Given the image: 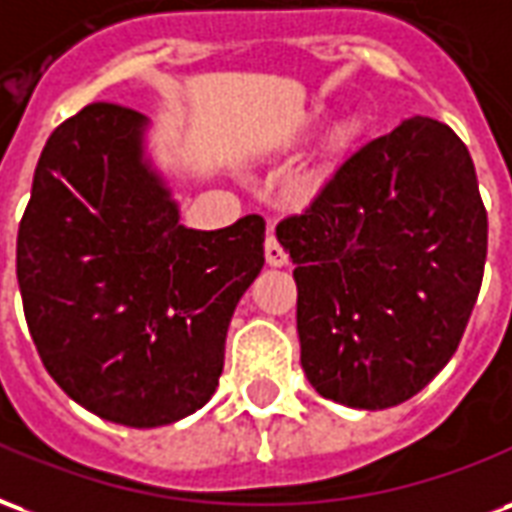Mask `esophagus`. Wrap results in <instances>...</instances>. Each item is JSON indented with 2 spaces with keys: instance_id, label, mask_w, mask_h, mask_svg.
Returning a JSON list of instances; mask_svg holds the SVG:
<instances>
[{
  "instance_id": "34e87169",
  "label": "esophagus",
  "mask_w": 512,
  "mask_h": 512,
  "mask_svg": "<svg viewBox=\"0 0 512 512\" xmlns=\"http://www.w3.org/2000/svg\"><path fill=\"white\" fill-rule=\"evenodd\" d=\"M264 256H267V264H270V267H283V264H286V251H283V245L278 242L275 234H270L267 242H264Z\"/></svg>"
}]
</instances>
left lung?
I'll return each mask as SVG.
<instances>
[{"label": "left lung", "instance_id": "obj_1", "mask_svg": "<svg viewBox=\"0 0 512 512\" xmlns=\"http://www.w3.org/2000/svg\"><path fill=\"white\" fill-rule=\"evenodd\" d=\"M294 261L302 371L352 409L409 401L453 357L483 283L488 215L453 130L404 119L278 223Z\"/></svg>", "mask_w": 512, "mask_h": 512}]
</instances>
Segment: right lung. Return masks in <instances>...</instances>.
<instances>
[{
    "label": "right lung",
    "mask_w": 512,
    "mask_h": 512,
    "mask_svg": "<svg viewBox=\"0 0 512 512\" xmlns=\"http://www.w3.org/2000/svg\"><path fill=\"white\" fill-rule=\"evenodd\" d=\"M149 119L92 103L48 136L18 226L16 272L37 354L76 404L158 428L207 404L231 313L264 267V218L179 223L147 155Z\"/></svg>",
    "instance_id": "1"
}]
</instances>
